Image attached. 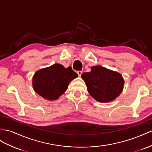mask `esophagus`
Instances as JSON below:
<instances>
[{
    "label": "esophagus",
    "mask_w": 152,
    "mask_h": 152,
    "mask_svg": "<svg viewBox=\"0 0 152 152\" xmlns=\"http://www.w3.org/2000/svg\"><path fill=\"white\" fill-rule=\"evenodd\" d=\"M77 75H78V76H81V75H82L83 71H78L77 72Z\"/></svg>",
    "instance_id": "obj_1"
}]
</instances>
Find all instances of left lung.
Returning <instances> with one entry per match:
<instances>
[{"label": "left lung", "instance_id": "8db88e82", "mask_svg": "<svg viewBox=\"0 0 152 152\" xmlns=\"http://www.w3.org/2000/svg\"><path fill=\"white\" fill-rule=\"evenodd\" d=\"M81 77L89 94L99 102H111L123 91L124 80L121 75L102 66L92 67L91 72L83 73Z\"/></svg>", "mask_w": 152, "mask_h": 152}]
</instances>
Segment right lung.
<instances>
[{"label": "right lung", "mask_w": 152, "mask_h": 152, "mask_svg": "<svg viewBox=\"0 0 152 152\" xmlns=\"http://www.w3.org/2000/svg\"><path fill=\"white\" fill-rule=\"evenodd\" d=\"M77 76L71 67L65 68L61 64H55L36 72L33 78V88L44 99L55 100L64 94L69 83Z\"/></svg>", "instance_id": "add662e5"}]
</instances>
